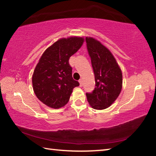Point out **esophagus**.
Instances as JSON below:
<instances>
[{
    "mask_svg": "<svg viewBox=\"0 0 156 156\" xmlns=\"http://www.w3.org/2000/svg\"><path fill=\"white\" fill-rule=\"evenodd\" d=\"M79 83H80V87H83V80H82V79H80V80H79Z\"/></svg>",
    "mask_w": 156,
    "mask_h": 156,
    "instance_id": "1",
    "label": "esophagus"
}]
</instances>
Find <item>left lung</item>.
I'll list each match as a JSON object with an SVG mask.
<instances>
[{
	"label": "left lung",
	"mask_w": 156,
	"mask_h": 156,
	"mask_svg": "<svg viewBox=\"0 0 156 156\" xmlns=\"http://www.w3.org/2000/svg\"><path fill=\"white\" fill-rule=\"evenodd\" d=\"M85 41L96 82L94 91L86 94L87 98L94 109H107L120 94L122 71L112 52L100 41L91 37H87Z\"/></svg>",
	"instance_id": "1"
}]
</instances>
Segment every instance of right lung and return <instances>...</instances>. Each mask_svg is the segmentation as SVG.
I'll return each instance as SVG.
<instances>
[{"instance_id":"add662e5","label":"right lung","mask_w":156,"mask_h":156,"mask_svg":"<svg viewBox=\"0 0 156 156\" xmlns=\"http://www.w3.org/2000/svg\"><path fill=\"white\" fill-rule=\"evenodd\" d=\"M82 37L61 38L42 55L32 76L34 91L41 101L53 109L67 103L73 89L79 86L72 78L69 58L83 45Z\"/></svg>"}]
</instances>
